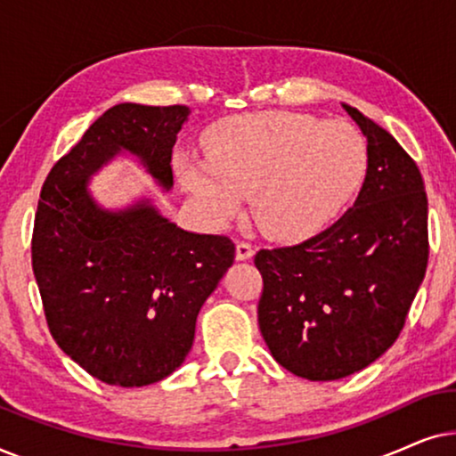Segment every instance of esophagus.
Listing matches in <instances>:
<instances>
[{"label":"esophagus","mask_w":456,"mask_h":456,"mask_svg":"<svg viewBox=\"0 0 456 456\" xmlns=\"http://www.w3.org/2000/svg\"><path fill=\"white\" fill-rule=\"evenodd\" d=\"M253 247L248 245L245 240H239L236 242V259L239 261H245V259H251L253 257Z\"/></svg>","instance_id":"34e87169"}]
</instances>
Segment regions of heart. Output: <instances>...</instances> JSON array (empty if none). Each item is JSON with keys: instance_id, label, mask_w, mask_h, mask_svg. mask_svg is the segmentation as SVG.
Masks as SVG:
<instances>
[{"instance_id": "b5f03b06", "label": "heart", "mask_w": 456, "mask_h": 456, "mask_svg": "<svg viewBox=\"0 0 456 456\" xmlns=\"http://www.w3.org/2000/svg\"><path fill=\"white\" fill-rule=\"evenodd\" d=\"M208 159L176 155L174 170L205 220L222 226L251 195V214L273 240L322 232L365 174L359 130L345 120L259 111L222 120L205 136Z\"/></svg>"}]
</instances>
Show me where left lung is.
Returning a JSON list of instances; mask_svg holds the SVG:
<instances>
[{
  "mask_svg": "<svg viewBox=\"0 0 456 456\" xmlns=\"http://www.w3.org/2000/svg\"><path fill=\"white\" fill-rule=\"evenodd\" d=\"M342 108L367 139L357 201L314 239L255 255L261 336L284 370L311 382L351 376L395 345L429 255L419 167L388 130Z\"/></svg>",
  "mask_w": 456,
  "mask_h": 456,
  "instance_id": "obj_1",
  "label": "left lung"
}]
</instances>
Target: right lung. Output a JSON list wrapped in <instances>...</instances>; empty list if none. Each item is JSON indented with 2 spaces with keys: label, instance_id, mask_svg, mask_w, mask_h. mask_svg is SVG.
Segmentation results:
<instances>
[{
  "label": "right lung",
  "instance_id": "1",
  "mask_svg": "<svg viewBox=\"0 0 456 456\" xmlns=\"http://www.w3.org/2000/svg\"><path fill=\"white\" fill-rule=\"evenodd\" d=\"M186 105L120 103L47 174L37 205L33 272L53 340L93 378L139 388L176 371L234 242L178 228L149 201L102 209L86 184L128 151L166 191Z\"/></svg>",
  "mask_w": 456,
  "mask_h": 456
}]
</instances>
